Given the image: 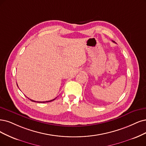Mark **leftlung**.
<instances>
[{"mask_svg": "<svg viewBox=\"0 0 146 146\" xmlns=\"http://www.w3.org/2000/svg\"><path fill=\"white\" fill-rule=\"evenodd\" d=\"M113 42H114V41H113Z\"/></svg>", "mask_w": 146, "mask_h": 146, "instance_id": "obj_1", "label": "left lung"}]
</instances>
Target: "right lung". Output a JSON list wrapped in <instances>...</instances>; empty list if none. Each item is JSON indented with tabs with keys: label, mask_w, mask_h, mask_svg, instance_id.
Returning a JSON list of instances; mask_svg holds the SVG:
<instances>
[{
	"label": "right lung",
	"mask_w": 146,
	"mask_h": 146,
	"mask_svg": "<svg viewBox=\"0 0 146 146\" xmlns=\"http://www.w3.org/2000/svg\"><path fill=\"white\" fill-rule=\"evenodd\" d=\"M55 99H53V100H49V101H46V102H38V103H39V102H40V103H45V102H52V101H53V100H55ZM32 102H36L35 101H34V100H31V99H30Z\"/></svg>",
	"instance_id": "add662e5"
}]
</instances>
